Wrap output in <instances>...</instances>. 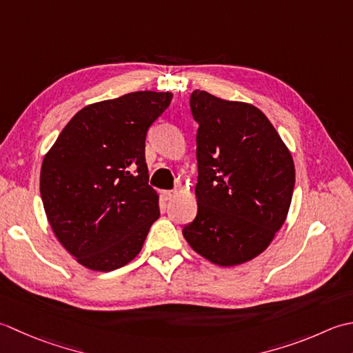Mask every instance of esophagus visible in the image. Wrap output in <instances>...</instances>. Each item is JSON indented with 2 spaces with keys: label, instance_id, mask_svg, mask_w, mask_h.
<instances>
[{
  "label": "esophagus",
  "instance_id": "esophagus-1",
  "mask_svg": "<svg viewBox=\"0 0 353 353\" xmlns=\"http://www.w3.org/2000/svg\"><path fill=\"white\" fill-rule=\"evenodd\" d=\"M176 195V192L175 190H163L161 192V196L164 198V199H172V198H174Z\"/></svg>",
  "mask_w": 353,
  "mask_h": 353
}]
</instances>
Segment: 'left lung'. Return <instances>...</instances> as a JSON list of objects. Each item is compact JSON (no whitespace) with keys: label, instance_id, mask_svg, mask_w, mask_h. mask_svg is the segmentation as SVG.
Wrapping results in <instances>:
<instances>
[{"label":"left lung","instance_id":"obj_1","mask_svg":"<svg viewBox=\"0 0 353 353\" xmlns=\"http://www.w3.org/2000/svg\"><path fill=\"white\" fill-rule=\"evenodd\" d=\"M198 213L183 228L189 245L221 267L259 256L283 225L296 169L290 150L256 106L195 90Z\"/></svg>","mask_w":353,"mask_h":353}]
</instances>
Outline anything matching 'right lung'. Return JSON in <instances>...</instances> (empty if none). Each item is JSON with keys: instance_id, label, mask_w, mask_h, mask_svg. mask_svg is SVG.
<instances>
[{"instance_id": "obj_1", "label": "right lung", "mask_w": 353, "mask_h": 353, "mask_svg": "<svg viewBox=\"0 0 353 353\" xmlns=\"http://www.w3.org/2000/svg\"><path fill=\"white\" fill-rule=\"evenodd\" d=\"M170 92L137 91L85 106L44 157L41 198L57 239L94 271L123 267L160 216L145 141Z\"/></svg>"}]
</instances>
